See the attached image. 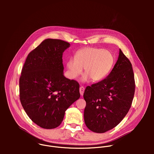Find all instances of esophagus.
Here are the masks:
<instances>
[{
    "mask_svg": "<svg viewBox=\"0 0 154 154\" xmlns=\"http://www.w3.org/2000/svg\"><path fill=\"white\" fill-rule=\"evenodd\" d=\"M79 91H80V95L83 96V93H84V91H85V88L83 86H80V89H79Z\"/></svg>",
    "mask_w": 154,
    "mask_h": 154,
    "instance_id": "obj_1",
    "label": "esophagus"
}]
</instances>
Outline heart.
<instances>
[{
    "mask_svg": "<svg viewBox=\"0 0 154 154\" xmlns=\"http://www.w3.org/2000/svg\"><path fill=\"white\" fill-rule=\"evenodd\" d=\"M114 62L112 54L103 49L96 48H85L79 51L75 57L67 61L68 77L77 79L85 69L86 74L83 80L89 78L93 82H99L105 78L111 71Z\"/></svg>",
    "mask_w": 154,
    "mask_h": 154,
    "instance_id": "heart-1",
    "label": "heart"
}]
</instances>
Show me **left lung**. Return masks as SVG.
<instances>
[{"mask_svg":"<svg viewBox=\"0 0 154 154\" xmlns=\"http://www.w3.org/2000/svg\"><path fill=\"white\" fill-rule=\"evenodd\" d=\"M135 82L132 66L119 50L118 59L111 72L103 80L88 86L84 121L96 133H104L118 125L132 103Z\"/></svg>","mask_w":154,"mask_h":154,"instance_id":"obj_1","label":"left lung"}]
</instances>
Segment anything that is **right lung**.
I'll use <instances>...</instances> for the list:
<instances>
[{
	"label": "right lung",
	"instance_id": "obj_1",
	"mask_svg": "<svg viewBox=\"0 0 154 154\" xmlns=\"http://www.w3.org/2000/svg\"><path fill=\"white\" fill-rule=\"evenodd\" d=\"M69 46L46 39L29 54L22 69L20 103L30 119L44 128L59 126L66 110L80 96L79 83L63 75V53Z\"/></svg>",
	"mask_w": 154,
	"mask_h": 154
}]
</instances>
